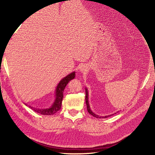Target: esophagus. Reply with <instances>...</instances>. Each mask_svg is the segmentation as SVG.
<instances>
[{
	"instance_id": "obj_1",
	"label": "esophagus",
	"mask_w": 155,
	"mask_h": 155,
	"mask_svg": "<svg viewBox=\"0 0 155 155\" xmlns=\"http://www.w3.org/2000/svg\"><path fill=\"white\" fill-rule=\"evenodd\" d=\"M80 70L81 71L82 73H84L86 71H87V68L84 66H82V67L80 68Z\"/></svg>"
}]
</instances>
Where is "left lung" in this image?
I'll list each match as a JSON object with an SVG mask.
<instances>
[{
    "label": "left lung",
    "mask_w": 155,
    "mask_h": 155,
    "mask_svg": "<svg viewBox=\"0 0 155 155\" xmlns=\"http://www.w3.org/2000/svg\"><path fill=\"white\" fill-rule=\"evenodd\" d=\"M85 99H86V106H87V112H88V113L90 114L91 115H92V116L94 117H97V118H107V117H108L109 116H111V115H110V116H106L104 117V116L103 117L99 116L98 115L95 114L94 112L91 111V109H90V105H89V102H88V91H87V90L86 89V98H85Z\"/></svg>",
    "instance_id": "1"
}]
</instances>
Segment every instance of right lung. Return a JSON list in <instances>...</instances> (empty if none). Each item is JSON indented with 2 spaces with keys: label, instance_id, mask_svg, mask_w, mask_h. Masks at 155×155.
Listing matches in <instances>:
<instances>
[{
  "label": "right lung",
  "instance_id": "right-lung-1",
  "mask_svg": "<svg viewBox=\"0 0 155 155\" xmlns=\"http://www.w3.org/2000/svg\"><path fill=\"white\" fill-rule=\"evenodd\" d=\"M75 77V72H73L71 74H68L62 80H61L59 84L56 87V99L54 101V103L52 104V107L46 109H38V108H34L32 107H30L31 109L34 110L39 114H41L42 115H53L61 109V102H62L63 97H64V90L65 89V86H67L68 84L70 81H71Z\"/></svg>",
  "mask_w": 155,
  "mask_h": 155
}]
</instances>
